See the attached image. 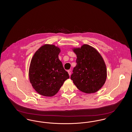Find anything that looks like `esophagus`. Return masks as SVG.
I'll return each instance as SVG.
<instances>
[{
  "instance_id": "esophagus-1",
  "label": "esophagus",
  "mask_w": 132,
  "mask_h": 132,
  "mask_svg": "<svg viewBox=\"0 0 132 132\" xmlns=\"http://www.w3.org/2000/svg\"><path fill=\"white\" fill-rule=\"evenodd\" d=\"M68 74H69V76H71V72H70V70H68Z\"/></svg>"
}]
</instances>
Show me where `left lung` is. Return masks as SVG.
Here are the masks:
<instances>
[{
	"label": "left lung",
	"instance_id": "obj_1",
	"mask_svg": "<svg viewBox=\"0 0 132 132\" xmlns=\"http://www.w3.org/2000/svg\"><path fill=\"white\" fill-rule=\"evenodd\" d=\"M72 50L77 56V65L73 70L71 80L82 92L96 93L102 87L106 79V66L102 57L95 48L88 44Z\"/></svg>",
	"mask_w": 132,
	"mask_h": 132
}]
</instances>
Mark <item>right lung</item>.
<instances>
[{
  "mask_svg": "<svg viewBox=\"0 0 132 132\" xmlns=\"http://www.w3.org/2000/svg\"><path fill=\"white\" fill-rule=\"evenodd\" d=\"M60 51L54 44H44L32 57L29 71L30 82L40 95L54 96L69 78L58 57Z\"/></svg>",
  "mask_w": 132,
  "mask_h": 132,
  "instance_id": "add662e5",
  "label": "right lung"
}]
</instances>
